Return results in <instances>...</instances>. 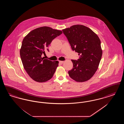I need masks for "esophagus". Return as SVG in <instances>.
I'll return each instance as SVG.
<instances>
[{
  "label": "esophagus",
  "mask_w": 124,
  "mask_h": 124,
  "mask_svg": "<svg viewBox=\"0 0 124 124\" xmlns=\"http://www.w3.org/2000/svg\"><path fill=\"white\" fill-rule=\"evenodd\" d=\"M59 63L61 64H62L64 63V61H59Z\"/></svg>",
  "instance_id": "obj_1"
}]
</instances>
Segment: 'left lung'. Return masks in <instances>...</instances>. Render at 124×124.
Instances as JSON below:
<instances>
[{
	"instance_id": "obj_1",
	"label": "left lung",
	"mask_w": 124,
	"mask_h": 124,
	"mask_svg": "<svg viewBox=\"0 0 124 124\" xmlns=\"http://www.w3.org/2000/svg\"><path fill=\"white\" fill-rule=\"evenodd\" d=\"M71 49L78 53V60H71L73 68L68 71L75 81L85 82L97 70L102 55L101 42L98 35L88 27L76 24L62 30Z\"/></svg>"
}]
</instances>
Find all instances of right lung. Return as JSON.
<instances>
[{"label": "right lung", "mask_w": 124, "mask_h": 124, "mask_svg": "<svg viewBox=\"0 0 124 124\" xmlns=\"http://www.w3.org/2000/svg\"><path fill=\"white\" fill-rule=\"evenodd\" d=\"M62 33L61 31L43 26L33 30L24 38L20 58L24 69L36 82H45L53 77L59 61L44 59L42 55L48 51L47 48L53 39Z\"/></svg>", "instance_id": "add662e5"}]
</instances>
